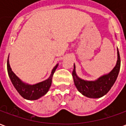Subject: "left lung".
<instances>
[{
    "label": "left lung",
    "instance_id": "left-lung-1",
    "mask_svg": "<svg viewBox=\"0 0 126 126\" xmlns=\"http://www.w3.org/2000/svg\"><path fill=\"white\" fill-rule=\"evenodd\" d=\"M117 50V60L115 66L109 74H105L93 81H88L80 78L77 75L74 64L72 76L74 84L82 95L90 98H98L103 96L110 90L115 82L120 69V56Z\"/></svg>",
    "mask_w": 126,
    "mask_h": 126
}]
</instances>
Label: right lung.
Listing matches in <instances>:
<instances>
[{
	"mask_svg": "<svg viewBox=\"0 0 126 126\" xmlns=\"http://www.w3.org/2000/svg\"><path fill=\"white\" fill-rule=\"evenodd\" d=\"M9 57H8V60H7V71H8L9 76L13 86L23 98L30 100H37L48 93L52 84L53 74L57 68L59 64H57L55 67L52 69L51 74L48 78L35 84H29L28 83L23 82L12 71L9 65Z\"/></svg>",
	"mask_w": 126,
	"mask_h": 126,
	"instance_id": "obj_1",
	"label": "right lung"
}]
</instances>
